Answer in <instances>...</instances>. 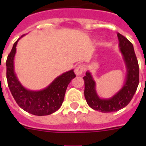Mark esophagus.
Masks as SVG:
<instances>
[{
	"mask_svg": "<svg viewBox=\"0 0 146 146\" xmlns=\"http://www.w3.org/2000/svg\"><path fill=\"white\" fill-rule=\"evenodd\" d=\"M85 71V66L83 64H79L75 69V73L76 76L82 75Z\"/></svg>",
	"mask_w": 146,
	"mask_h": 146,
	"instance_id": "34e87169",
	"label": "esophagus"
}]
</instances>
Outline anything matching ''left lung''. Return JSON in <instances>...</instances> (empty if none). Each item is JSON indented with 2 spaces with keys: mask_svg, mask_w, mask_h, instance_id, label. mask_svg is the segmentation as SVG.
<instances>
[{
  "mask_svg": "<svg viewBox=\"0 0 146 146\" xmlns=\"http://www.w3.org/2000/svg\"><path fill=\"white\" fill-rule=\"evenodd\" d=\"M119 47L127 66V78L123 86L111 98H101L96 93V82L89 71L83 77L84 96L89 106L103 113L113 112L123 108L133 97L139 81V68L133 45L127 38L117 33Z\"/></svg>",
  "mask_w": 146,
  "mask_h": 146,
  "instance_id": "left-lung-1",
  "label": "left lung"
}]
</instances>
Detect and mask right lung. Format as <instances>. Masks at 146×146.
Listing matches in <instances>:
<instances>
[{
    "label": "right lung",
    "mask_w": 146,
    "mask_h": 146,
    "mask_svg": "<svg viewBox=\"0 0 146 146\" xmlns=\"http://www.w3.org/2000/svg\"><path fill=\"white\" fill-rule=\"evenodd\" d=\"M19 39L13 44L6 61L8 87L17 104L24 111L33 115H49L57 111L62 105L67 86L76 77L75 73L73 70L63 73L41 91L26 89L19 82L14 72L13 60Z\"/></svg>",
    "instance_id": "1"
}]
</instances>
